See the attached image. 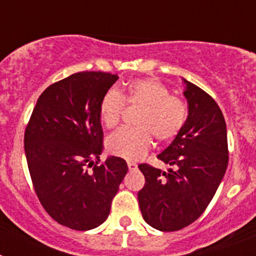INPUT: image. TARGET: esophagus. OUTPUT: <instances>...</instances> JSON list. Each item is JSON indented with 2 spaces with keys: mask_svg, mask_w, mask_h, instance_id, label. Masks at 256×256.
<instances>
[{
  "mask_svg": "<svg viewBox=\"0 0 256 256\" xmlns=\"http://www.w3.org/2000/svg\"><path fill=\"white\" fill-rule=\"evenodd\" d=\"M137 166H138V165L136 164V162H128V169H130V172H132V170H136V169H137Z\"/></svg>",
  "mask_w": 256,
  "mask_h": 256,
  "instance_id": "1",
  "label": "esophagus"
}]
</instances>
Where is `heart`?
<instances>
[{
	"instance_id": "b5f03b06",
	"label": "heart",
	"mask_w": 256,
	"mask_h": 256,
	"mask_svg": "<svg viewBox=\"0 0 256 256\" xmlns=\"http://www.w3.org/2000/svg\"><path fill=\"white\" fill-rule=\"evenodd\" d=\"M124 101L142 106L136 120L137 128H120L106 141L108 152L126 160H137L148 152L152 136L159 142L173 140L187 120V105L162 83L152 78L136 79L119 92L108 90L98 106V116L106 128H114L120 120Z\"/></svg>"
}]
</instances>
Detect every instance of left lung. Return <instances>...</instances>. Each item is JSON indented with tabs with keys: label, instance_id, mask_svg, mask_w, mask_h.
<instances>
[{
	"label": "left lung",
	"instance_id": "8db88e82",
	"mask_svg": "<svg viewBox=\"0 0 256 256\" xmlns=\"http://www.w3.org/2000/svg\"><path fill=\"white\" fill-rule=\"evenodd\" d=\"M187 120L168 148L158 155L173 166L162 172L148 164L138 202L144 222L162 232L187 227L204 212L228 165L227 126L220 108L201 88L182 78Z\"/></svg>",
	"mask_w": 256,
	"mask_h": 256
}]
</instances>
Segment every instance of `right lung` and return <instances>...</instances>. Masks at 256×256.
<instances>
[{"label":"right lung","mask_w":256,"mask_h":256,"mask_svg":"<svg viewBox=\"0 0 256 256\" xmlns=\"http://www.w3.org/2000/svg\"><path fill=\"white\" fill-rule=\"evenodd\" d=\"M118 78L80 72L54 83L37 100L26 130L24 150L36 194L50 216L72 230L102 224L128 172L118 156L86 169L104 151L98 106Z\"/></svg>","instance_id":"add662e5"}]
</instances>
